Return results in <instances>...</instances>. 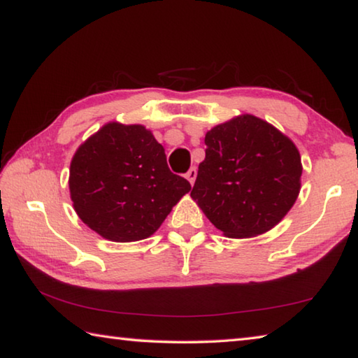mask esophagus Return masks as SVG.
I'll use <instances>...</instances> for the list:
<instances>
[{
  "label": "esophagus",
  "instance_id": "esophagus-1",
  "mask_svg": "<svg viewBox=\"0 0 358 358\" xmlns=\"http://www.w3.org/2000/svg\"><path fill=\"white\" fill-rule=\"evenodd\" d=\"M196 177H197V169L196 167H191L189 171L186 172V178L189 180L191 185H194V181H196Z\"/></svg>",
  "mask_w": 358,
  "mask_h": 358
}]
</instances>
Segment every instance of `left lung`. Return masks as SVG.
Masks as SVG:
<instances>
[{"mask_svg":"<svg viewBox=\"0 0 358 358\" xmlns=\"http://www.w3.org/2000/svg\"><path fill=\"white\" fill-rule=\"evenodd\" d=\"M191 197L216 229L248 238L273 229L300 192L301 159L294 142L266 121L240 115L205 136Z\"/></svg>","mask_w":358,"mask_h":358,"instance_id":"left-lung-1","label":"left lung"}]
</instances>
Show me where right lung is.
<instances>
[{
    "mask_svg": "<svg viewBox=\"0 0 358 358\" xmlns=\"http://www.w3.org/2000/svg\"><path fill=\"white\" fill-rule=\"evenodd\" d=\"M189 189L142 124L107 123L71 161L69 191L78 217L118 243L153 235Z\"/></svg>",
    "mask_w": 358,
    "mask_h": 358,
    "instance_id": "obj_1",
    "label": "right lung"
}]
</instances>
